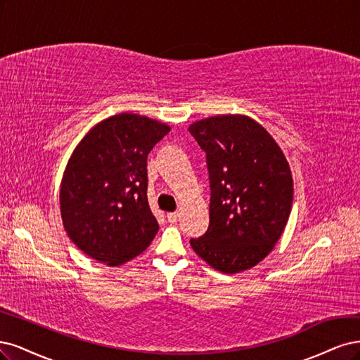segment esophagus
<instances>
[{
	"label": "esophagus",
	"instance_id": "34e87169",
	"mask_svg": "<svg viewBox=\"0 0 360 360\" xmlns=\"http://www.w3.org/2000/svg\"><path fill=\"white\" fill-rule=\"evenodd\" d=\"M167 219H169V223L175 224V223H178V219H179V214H178V212H172V214H167Z\"/></svg>",
	"mask_w": 360,
	"mask_h": 360
}]
</instances>
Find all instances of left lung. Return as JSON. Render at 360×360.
<instances>
[{
	"mask_svg": "<svg viewBox=\"0 0 360 360\" xmlns=\"http://www.w3.org/2000/svg\"><path fill=\"white\" fill-rule=\"evenodd\" d=\"M188 131L206 153L211 185L210 227L191 247L219 272L251 269L274 250L288 221V161L264 127L245 115L205 118Z\"/></svg>",
	"mask_w": 360,
	"mask_h": 360,
	"instance_id": "8db88e82",
	"label": "left lung"
}]
</instances>
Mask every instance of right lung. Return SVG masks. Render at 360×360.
Wrapping results in <instances>:
<instances>
[{
  "instance_id": "obj_1",
  "label": "right lung",
  "mask_w": 360,
  "mask_h": 360,
  "mask_svg": "<svg viewBox=\"0 0 360 360\" xmlns=\"http://www.w3.org/2000/svg\"><path fill=\"white\" fill-rule=\"evenodd\" d=\"M170 127L136 113L96 124L75 148L60 188L63 224L86 256L120 266L158 231L148 203L146 158Z\"/></svg>"
}]
</instances>
